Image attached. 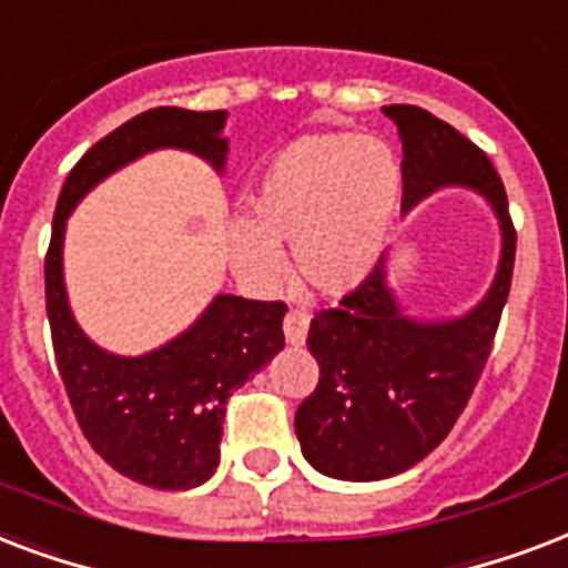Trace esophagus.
<instances>
[{
    "label": "esophagus",
    "mask_w": 568,
    "mask_h": 568,
    "mask_svg": "<svg viewBox=\"0 0 568 568\" xmlns=\"http://www.w3.org/2000/svg\"><path fill=\"white\" fill-rule=\"evenodd\" d=\"M307 325H311V316L305 311H290L284 316V337H287L290 346H302L307 337Z\"/></svg>",
    "instance_id": "esophagus-1"
}]
</instances>
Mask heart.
I'll return each instance as SVG.
<instances>
[{"label":"heart","instance_id":"b5f03b06","mask_svg":"<svg viewBox=\"0 0 568 568\" xmlns=\"http://www.w3.org/2000/svg\"><path fill=\"white\" fill-rule=\"evenodd\" d=\"M403 174L379 139L311 133L281 148L248 195L243 222L227 227V263L257 290L284 275L278 243H293L298 278L341 298L376 270L397 215Z\"/></svg>","mask_w":568,"mask_h":568}]
</instances>
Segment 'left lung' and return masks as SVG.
Masks as SVG:
<instances>
[{
  "label": "left lung",
  "mask_w": 568,
  "mask_h": 568,
  "mask_svg": "<svg viewBox=\"0 0 568 568\" xmlns=\"http://www.w3.org/2000/svg\"><path fill=\"white\" fill-rule=\"evenodd\" d=\"M403 142V215L442 189H468L498 219L489 290L459 316H415L390 284V252L371 278L311 320L320 385L296 412L302 456L334 480L373 483L408 471L447 438L480 379L507 305L516 231L489 156L420 105H382Z\"/></svg>",
  "instance_id": "1"
}]
</instances>
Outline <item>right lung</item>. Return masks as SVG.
<instances>
[{"instance_id":"1","label":"right lung","mask_w":568,"mask_h":568,"mask_svg":"<svg viewBox=\"0 0 568 568\" xmlns=\"http://www.w3.org/2000/svg\"><path fill=\"white\" fill-rule=\"evenodd\" d=\"M227 112L148 109L91 148L61 186L47 252V316L61 382L88 444L130 480L186 491L219 468L224 403L284 349L281 302L219 293L197 320L142 355L97 346L73 316L64 284V231L79 201L153 151H186L227 165Z\"/></svg>"}]
</instances>
